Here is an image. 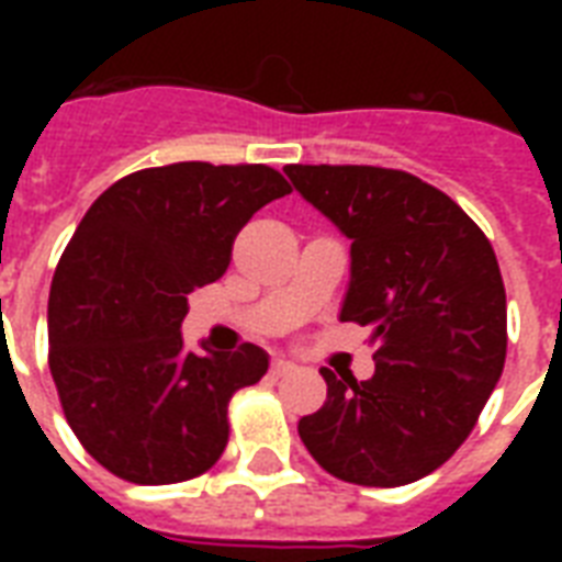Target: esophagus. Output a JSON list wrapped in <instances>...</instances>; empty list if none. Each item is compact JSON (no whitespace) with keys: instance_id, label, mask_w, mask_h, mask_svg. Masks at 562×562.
Returning <instances> with one entry per match:
<instances>
[{"instance_id":"obj_1","label":"esophagus","mask_w":562,"mask_h":562,"mask_svg":"<svg viewBox=\"0 0 562 562\" xmlns=\"http://www.w3.org/2000/svg\"><path fill=\"white\" fill-rule=\"evenodd\" d=\"M291 370H294V364H291L289 359H273V364H271L273 375H285V373H291Z\"/></svg>"}]
</instances>
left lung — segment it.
Here are the masks:
<instances>
[{"instance_id":"1","label":"left lung","mask_w":562,"mask_h":562,"mask_svg":"<svg viewBox=\"0 0 562 562\" xmlns=\"http://www.w3.org/2000/svg\"><path fill=\"white\" fill-rule=\"evenodd\" d=\"M294 189L350 238L341 321L370 326L375 373L326 379L300 440L329 475L402 487L435 472L479 423L507 356V300L481 227L400 169L285 166Z\"/></svg>"}]
</instances>
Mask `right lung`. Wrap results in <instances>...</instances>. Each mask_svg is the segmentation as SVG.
<instances>
[{"mask_svg": "<svg viewBox=\"0 0 562 562\" xmlns=\"http://www.w3.org/2000/svg\"><path fill=\"white\" fill-rule=\"evenodd\" d=\"M289 192L259 162H171L116 180L87 210L48 291V370L108 472L178 484L221 458L229 400L268 373V352H187L180 324L189 294L227 271L238 229Z\"/></svg>", "mask_w": 562, "mask_h": 562, "instance_id": "1", "label": "right lung"}]
</instances>
